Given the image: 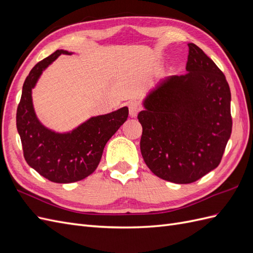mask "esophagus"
<instances>
[{
    "instance_id": "esophagus-1",
    "label": "esophagus",
    "mask_w": 253,
    "mask_h": 253,
    "mask_svg": "<svg viewBox=\"0 0 253 253\" xmlns=\"http://www.w3.org/2000/svg\"><path fill=\"white\" fill-rule=\"evenodd\" d=\"M127 106H128L129 115H131L132 117L137 116V114H138L141 110V104L139 101H137V100H131L127 103Z\"/></svg>"
}]
</instances>
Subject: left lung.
Instances as JSON below:
<instances>
[{"label": "left lung", "mask_w": 253, "mask_h": 253, "mask_svg": "<svg viewBox=\"0 0 253 253\" xmlns=\"http://www.w3.org/2000/svg\"><path fill=\"white\" fill-rule=\"evenodd\" d=\"M188 46V73L165 80L138 114L145 165L175 183L194 182L215 169L232 131L225 75L197 45Z\"/></svg>", "instance_id": "8db88e82"}]
</instances>
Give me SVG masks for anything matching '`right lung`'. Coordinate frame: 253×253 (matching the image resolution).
Here are the masks:
<instances>
[{"instance_id":"1","label":"right lung","mask_w":253,"mask_h":253,"mask_svg":"<svg viewBox=\"0 0 253 253\" xmlns=\"http://www.w3.org/2000/svg\"><path fill=\"white\" fill-rule=\"evenodd\" d=\"M61 53L70 55L66 50H56L37 63L26 77L17 110V128L26 163L52 182L68 183L85 178L97 169L106 142L125 124L128 109L125 106L90 118L67 134L43 126L34 111L32 88L43 70Z\"/></svg>"}]
</instances>
